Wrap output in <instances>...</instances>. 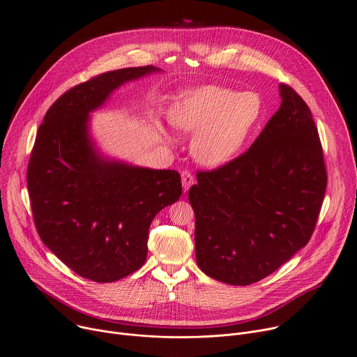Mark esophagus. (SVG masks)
I'll return each instance as SVG.
<instances>
[{"instance_id":"1","label":"esophagus","mask_w":357,"mask_h":357,"mask_svg":"<svg viewBox=\"0 0 357 357\" xmlns=\"http://www.w3.org/2000/svg\"><path fill=\"white\" fill-rule=\"evenodd\" d=\"M181 176H182V186H183V190L186 192V190L193 185V182H195V178L192 176V174H190L189 171H183V172L181 174Z\"/></svg>"}]
</instances>
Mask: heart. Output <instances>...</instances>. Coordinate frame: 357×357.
<instances>
[{
	"mask_svg": "<svg viewBox=\"0 0 357 357\" xmlns=\"http://www.w3.org/2000/svg\"><path fill=\"white\" fill-rule=\"evenodd\" d=\"M264 112L256 92H239L202 85L179 92L171 109V123L192 138V155L199 164L220 167L243 148Z\"/></svg>",
	"mask_w": 357,
	"mask_h": 357,
	"instance_id": "obj_1",
	"label": "heart"
}]
</instances>
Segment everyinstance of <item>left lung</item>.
I'll list each match as a JSON object with an SVG mask.
<instances>
[{"mask_svg": "<svg viewBox=\"0 0 357 357\" xmlns=\"http://www.w3.org/2000/svg\"><path fill=\"white\" fill-rule=\"evenodd\" d=\"M282 104L250 148L189 189L195 253L208 276L246 286L273 273L309 242L328 174L312 112L279 85Z\"/></svg>", "mask_w": 357, "mask_h": 357, "instance_id": "left-lung-1", "label": "left lung"}]
</instances>
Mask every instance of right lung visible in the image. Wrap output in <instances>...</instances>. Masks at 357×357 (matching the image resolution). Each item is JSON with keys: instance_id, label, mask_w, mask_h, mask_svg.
I'll use <instances>...</instances> for the list:
<instances>
[{"instance_id": "1", "label": "right lung", "mask_w": 357, "mask_h": 357, "mask_svg": "<svg viewBox=\"0 0 357 357\" xmlns=\"http://www.w3.org/2000/svg\"><path fill=\"white\" fill-rule=\"evenodd\" d=\"M152 66L96 75L62 93L40 125L26 185L37 232L77 275L109 283L138 271L155 215L176 202L181 175L111 160L91 141L89 112Z\"/></svg>"}]
</instances>
